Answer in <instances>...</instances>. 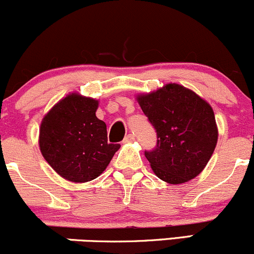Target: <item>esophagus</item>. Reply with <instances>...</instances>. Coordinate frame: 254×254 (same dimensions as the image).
<instances>
[{
  "mask_svg": "<svg viewBox=\"0 0 254 254\" xmlns=\"http://www.w3.org/2000/svg\"><path fill=\"white\" fill-rule=\"evenodd\" d=\"M135 140V138H134V135H132V134H128V135H126V138H125V140H124V142H126V144H129V142H133Z\"/></svg>",
  "mask_w": 254,
  "mask_h": 254,
  "instance_id": "34e87169",
  "label": "esophagus"
}]
</instances>
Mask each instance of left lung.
Wrapping results in <instances>:
<instances>
[{
	"label": "left lung",
	"mask_w": 254,
	"mask_h": 254,
	"mask_svg": "<svg viewBox=\"0 0 254 254\" xmlns=\"http://www.w3.org/2000/svg\"><path fill=\"white\" fill-rule=\"evenodd\" d=\"M136 101L157 132V146L145 151L153 173L170 185L192 180L204 170L218 139L211 105L194 91L170 82Z\"/></svg>",
	"instance_id": "left-lung-1"
}]
</instances>
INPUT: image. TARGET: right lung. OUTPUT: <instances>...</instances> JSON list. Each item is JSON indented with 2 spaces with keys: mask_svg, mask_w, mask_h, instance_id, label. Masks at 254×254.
I'll list each match as a JSON object with an SVG mask.
<instances>
[{
  "mask_svg": "<svg viewBox=\"0 0 254 254\" xmlns=\"http://www.w3.org/2000/svg\"><path fill=\"white\" fill-rule=\"evenodd\" d=\"M99 102L72 92L45 114L39 127V149L60 176L84 184L98 178L120 149L109 144L107 125L96 116Z\"/></svg>",
  "mask_w": 254,
  "mask_h": 254,
  "instance_id": "add662e5",
  "label": "right lung"
}]
</instances>
